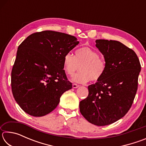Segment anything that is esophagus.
<instances>
[{
  "instance_id": "1",
  "label": "esophagus",
  "mask_w": 146,
  "mask_h": 146,
  "mask_svg": "<svg viewBox=\"0 0 146 146\" xmlns=\"http://www.w3.org/2000/svg\"><path fill=\"white\" fill-rule=\"evenodd\" d=\"M79 87V85L76 84H73V88H77Z\"/></svg>"
}]
</instances>
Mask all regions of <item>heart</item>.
<instances>
[{"label":"heart","mask_w":146,"mask_h":146,"mask_svg":"<svg viewBox=\"0 0 146 146\" xmlns=\"http://www.w3.org/2000/svg\"><path fill=\"white\" fill-rule=\"evenodd\" d=\"M64 70L69 75L80 70L73 76V82L84 84L90 80L97 82L102 77L106 70L105 61L99 57L97 51L89 47H84L76 51L75 56L66 53L64 57Z\"/></svg>","instance_id":"obj_1"}]
</instances>
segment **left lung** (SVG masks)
Segmentation results:
<instances>
[{"instance_id":"left-lung-1","label":"left lung","mask_w":146,"mask_h":146,"mask_svg":"<svg viewBox=\"0 0 146 146\" xmlns=\"http://www.w3.org/2000/svg\"><path fill=\"white\" fill-rule=\"evenodd\" d=\"M95 42L104 57L106 70L99 80L88 86V97L80 101L79 108L89 122L103 126L117 122L131 107L141 66L135 51L120 42Z\"/></svg>"}]
</instances>
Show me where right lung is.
<instances>
[{"instance_id": "1", "label": "right lung", "mask_w": 146, "mask_h": 146, "mask_svg": "<svg viewBox=\"0 0 146 146\" xmlns=\"http://www.w3.org/2000/svg\"><path fill=\"white\" fill-rule=\"evenodd\" d=\"M78 43L70 35L43 31L20 44L11 81L15 100L24 111L33 117L48 114L72 88L63 70L64 57Z\"/></svg>"}]
</instances>
